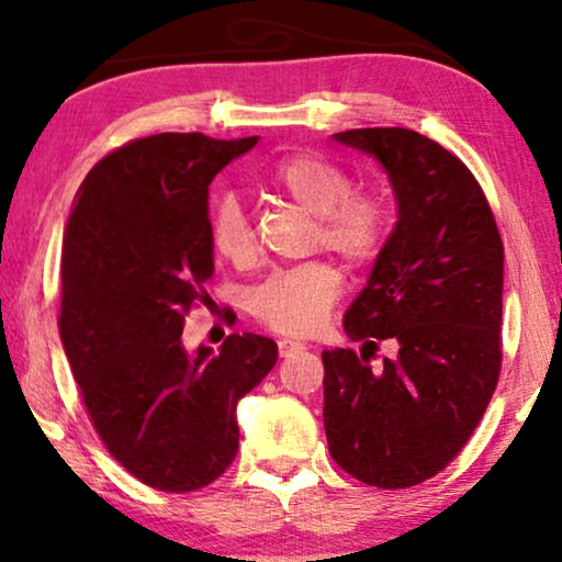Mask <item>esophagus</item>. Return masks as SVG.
I'll return each mask as SVG.
<instances>
[{
	"instance_id": "34e87169",
	"label": "esophagus",
	"mask_w": 562,
	"mask_h": 562,
	"mask_svg": "<svg viewBox=\"0 0 562 562\" xmlns=\"http://www.w3.org/2000/svg\"><path fill=\"white\" fill-rule=\"evenodd\" d=\"M304 342L299 340H289V337H283V340H279V356L281 358H294L299 356V352H304Z\"/></svg>"
}]
</instances>
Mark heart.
<instances>
[{"label": "heart", "instance_id": "heart-1", "mask_svg": "<svg viewBox=\"0 0 562 562\" xmlns=\"http://www.w3.org/2000/svg\"><path fill=\"white\" fill-rule=\"evenodd\" d=\"M266 183L299 210L314 214V240L352 266L371 263L386 243L391 210L379 191L352 189L350 176L317 153H289L268 168ZM210 243L237 268L256 260L250 214L235 194L220 196L210 214ZM342 294V276L327 260L276 271L250 294V312L281 335H310Z\"/></svg>", "mask_w": 562, "mask_h": 562}]
</instances>
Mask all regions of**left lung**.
I'll use <instances>...</instances> for the list:
<instances>
[{
	"label": "left lung",
	"instance_id": "8db88e82",
	"mask_svg": "<svg viewBox=\"0 0 562 562\" xmlns=\"http://www.w3.org/2000/svg\"><path fill=\"white\" fill-rule=\"evenodd\" d=\"M333 137L379 160L398 220L342 319L363 350L322 352L329 456L368 486H417L463 450L494 396L504 243L479 181L440 143L404 127ZM379 339L400 352L371 369Z\"/></svg>",
	"mask_w": 562,
	"mask_h": 562
}]
</instances>
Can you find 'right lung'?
I'll use <instances>...</instances> for the list:
<instances>
[{
    "label": "right lung",
    "instance_id": "add662e5",
    "mask_svg": "<svg viewBox=\"0 0 562 562\" xmlns=\"http://www.w3.org/2000/svg\"><path fill=\"white\" fill-rule=\"evenodd\" d=\"M258 137L160 133L112 150L76 194L60 263V342L104 448L158 491L210 486L237 456V402L271 337L187 352L183 322L214 273L210 183Z\"/></svg>",
    "mask_w": 562,
    "mask_h": 562
}]
</instances>
